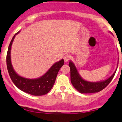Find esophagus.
<instances>
[{
    "label": "esophagus",
    "mask_w": 122,
    "mask_h": 122,
    "mask_svg": "<svg viewBox=\"0 0 122 122\" xmlns=\"http://www.w3.org/2000/svg\"><path fill=\"white\" fill-rule=\"evenodd\" d=\"M70 58H71V56L69 54H66V55H65L64 56V60L65 62H68Z\"/></svg>",
    "instance_id": "1"
}]
</instances>
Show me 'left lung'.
Returning a JSON list of instances; mask_svg holds the SVG:
<instances>
[{
	"label": "left lung",
	"mask_w": 122,
	"mask_h": 122,
	"mask_svg": "<svg viewBox=\"0 0 122 122\" xmlns=\"http://www.w3.org/2000/svg\"><path fill=\"white\" fill-rule=\"evenodd\" d=\"M69 67L70 68L71 82L74 87L81 94H91L98 92L105 88L110 83L114 76L116 70L107 80L98 82H90L83 80L78 73L74 64L70 61Z\"/></svg>",
	"instance_id": "1"
}]
</instances>
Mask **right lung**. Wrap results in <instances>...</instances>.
Listing matches in <instances>:
<instances>
[{"label": "right lung", "mask_w": 122, "mask_h": 122, "mask_svg": "<svg viewBox=\"0 0 122 122\" xmlns=\"http://www.w3.org/2000/svg\"><path fill=\"white\" fill-rule=\"evenodd\" d=\"M19 32L20 31L16 33L12 39L7 52L6 64L9 76L15 86L23 92L36 96L45 95L49 92L54 86L58 73L61 67L64 65V60H61L55 63L44 75L37 79H30L20 76L14 71L10 60L12 44L15 35L19 33Z\"/></svg>", "instance_id": "1"}]
</instances>
